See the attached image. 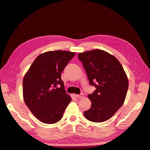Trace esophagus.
<instances>
[{
	"mask_svg": "<svg viewBox=\"0 0 150 150\" xmlns=\"http://www.w3.org/2000/svg\"><path fill=\"white\" fill-rule=\"evenodd\" d=\"M76 96L78 98H83L84 97V94L83 93H81L80 94H76Z\"/></svg>",
	"mask_w": 150,
	"mask_h": 150,
	"instance_id": "obj_1",
	"label": "esophagus"
}]
</instances>
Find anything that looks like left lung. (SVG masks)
Masks as SVG:
<instances>
[{
	"instance_id": "left-lung-1",
	"label": "left lung",
	"mask_w": 150,
	"mask_h": 150,
	"mask_svg": "<svg viewBox=\"0 0 150 150\" xmlns=\"http://www.w3.org/2000/svg\"><path fill=\"white\" fill-rule=\"evenodd\" d=\"M89 83L96 88L88 94L91 108L83 112L88 120L103 122L120 108L126 99L128 79L119 61L107 52L96 49L78 54Z\"/></svg>"
}]
</instances>
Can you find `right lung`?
<instances>
[{"label": "right lung", "instance_id": "1", "mask_svg": "<svg viewBox=\"0 0 150 150\" xmlns=\"http://www.w3.org/2000/svg\"><path fill=\"white\" fill-rule=\"evenodd\" d=\"M75 54L63 50L42 53L36 57L24 76V101L42 123L51 124L59 122L71 102L61 74Z\"/></svg>", "mask_w": 150, "mask_h": 150}]
</instances>
